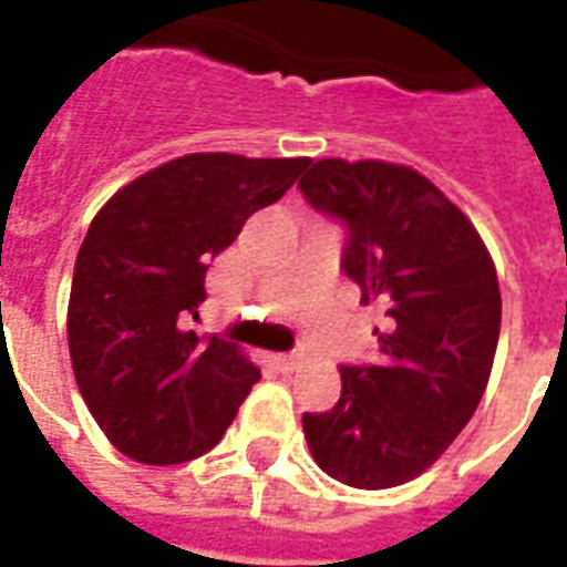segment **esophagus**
I'll list each match as a JSON object with an SVG mask.
<instances>
[{"instance_id": "obj_1", "label": "esophagus", "mask_w": 567, "mask_h": 567, "mask_svg": "<svg viewBox=\"0 0 567 567\" xmlns=\"http://www.w3.org/2000/svg\"><path fill=\"white\" fill-rule=\"evenodd\" d=\"M302 364V355L300 353H291V355H276V368L282 373H293L297 368Z\"/></svg>"}]
</instances>
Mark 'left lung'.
Segmentation results:
<instances>
[{"mask_svg": "<svg viewBox=\"0 0 567 567\" xmlns=\"http://www.w3.org/2000/svg\"><path fill=\"white\" fill-rule=\"evenodd\" d=\"M347 226L344 274L385 306L379 364L341 368V400L302 414L323 474L353 488L421 476L474 417L501 338V285L480 231L405 164L323 158L300 179Z\"/></svg>", "mask_w": 567, "mask_h": 567, "instance_id": "1", "label": "left lung"}]
</instances>
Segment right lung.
Listing matches in <instances>:
<instances>
[{
  "instance_id": "add662e5",
  "label": "right lung",
  "mask_w": 567,
  "mask_h": 567,
  "mask_svg": "<svg viewBox=\"0 0 567 567\" xmlns=\"http://www.w3.org/2000/svg\"><path fill=\"white\" fill-rule=\"evenodd\" d=\"M309 158L190 153L128 182L75 256L66 341L105 439L144 465H179L223 439L261 371L199 336L208 258L276 203Z\"/></svg>"
}]
</instances>
